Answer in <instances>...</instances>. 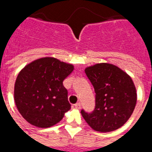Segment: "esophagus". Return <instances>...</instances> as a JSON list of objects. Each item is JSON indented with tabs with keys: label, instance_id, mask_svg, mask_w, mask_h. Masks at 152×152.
Instances as JSON below:
<instances>
[{
	"label": "esophagus",
	"instance_id": "esophagus-1",
	"mask_svg": "<svg viewBox=\"0 0 152 152\" xmlns=\"http://www.w3.org/2000/svg\"><path fill=\"white\" fill-rule=\"evenodd\" d=\"M80 102H77V103H76V104H75V105H74V107H76V109H80Z\"/></svg>",
	"mask_w": 152,
	"mask_h": 152
}]
</instances>
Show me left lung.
Returning <instances> with one entry per match:
<instances>
[{
  "instance_id": "obj_1",
  "label": "left lung",
  "mask_w": 152,
  "mask_h": 152,
  "mask_svg": "<svg viewBox=\"0 0 152 152\" xmlns=\"http://www.w3.org/2000/svg\"><path fill=\"white\" fill-rule=\"evenodd\" d=\"M95 91V108L81 115L94 130L111 132L123 126L129 119L137 102L133 80L111 63H97L85 69Z\"/></svg>"
}]
</instances>
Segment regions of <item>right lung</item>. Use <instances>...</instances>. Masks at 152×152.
<instances>
[{"label": "right lung", "mask_w": 152, "mask_h": 152, "mask_svg": "<svg viewBox=\"0 0 152 152\" xmlns=\"http://www.w3.org/2000/svg\"><path fill=\"white\" fill-rule=\"evenodd\" d=\"M73 70L72 64L45 57L20 71L15 84V102L29 124L39 128L51 127L71 109L63 82Z\"/></svg>", "instance_id": "add662e5"}]
</instances>
